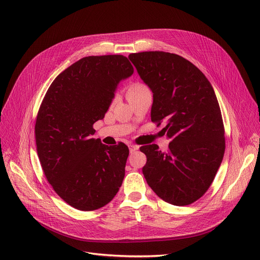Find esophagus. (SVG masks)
<instances>
[{"mask_svg":"<svg viewBox=\"0 0 260 260\" xmlns=\"http://www.w3.org/2000/svg\"><path fill=\"white\" fill-rule=\"evenodd\" d=\"M128 147H129V152H131V154L135 153V152L137 151V149H138V146H136V145H134V144H128Z\"/></svg>","mask_w":260,"mask_h":260,"instance_id":"esophagus-1","label":"esophagus"}]
</instances>
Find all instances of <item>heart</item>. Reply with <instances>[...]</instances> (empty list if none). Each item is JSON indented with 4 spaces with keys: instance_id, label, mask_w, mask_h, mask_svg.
Segmentation results:
<instances>
[{
    "instance_id": "1",
    "label": "heart",
    "mask_w": 260,
    "mask_h": 260,
    "mask_svg": "<svg viewBox=\"0 0 260 260\" xmlns=\"http://www.w3.org/2000/svg\"><path fill=\"white\" fill-rule=\"evenodd\" d=\"M145 90H147V87L141 82H133L126 87V97L128 100H131Z\"/></svg>"
}]
</instances>
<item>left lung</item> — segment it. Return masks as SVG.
Returning a JSON list of instances; mask_svg holds the SVG:
<instances>
[{"mask_svg": "<svg viewBox=\"0 0 260 260\" xmlns=\"http://www.w3.org/2000/svg\"><path fill=\"white\" fill-rule=\"evenodd\" d=\"M129 60L152 89V121L171 139L167 152L140 147L147 184L174 206H188L211 186L223 159L224 126L215 91L193 63L165 51L131 53Z\"/></svg>", "mask_w": 260, "mask_h": 260, "instance_id": "obj_1", "label": "left lung"}]
</instances>
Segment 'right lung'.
<instances>
[{
	"instance_id": "add662e5",
	"label": "right lung",
	"mask_w": 260,
	"mask_h": 260,
	"mask_svg": "<svg viewBox=\"0 0 260 260\" xmlns=\"http://www.w3.org/2000/svg\"><path fill=\"white\" fill-rule=\"evenodd\" d=\"M133 73L122 54L82 58L53 80L40 105L35 135L41 166L54 192L77 210L106 206L124 178L128 147L107 146L92 135L120 81Z\"/></svg>"
}]
</instances>
